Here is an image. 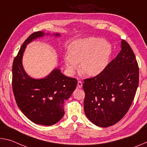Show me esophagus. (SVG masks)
Returning <instances> with one entry per match:
<instances>
[{
	"instance_id": "obj_1",
	"label": "esophagus",
	"mask_w": 147,
	"mask_h": 147,
	"mask_svg": "<svg viewBox=\"0 0 147 147\" xmlns=\"http://www.w3.org/2000/svg\"><path fill=\"white\" fill-rule=\"evenodd\" d=\"M77 88H82V82L81 81L78 82V84H77Z\"/></svg>"
}]
</instances>
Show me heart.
I'll list each match as a JSON object with an SVG mask.
<instances>
[{"label": "heart", "instance_id": "obj_1", "mask_svg": "<svg viewBox=\"0 0 147 147\" xmlns=\"http://www.w3.org/2000/svg\"><path fill=\"white\" fill-rule=\"evenodd\" d=\"M69 51L63 58L69 73L73 74L80 63V69L84 73L93 76L101 73L108 65L112 46L102 39L91 37L74 41Z\"/></svg>", "mask_w": 147, "mask_h": 147}]
</instances>
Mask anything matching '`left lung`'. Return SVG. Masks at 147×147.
<instances>
[{
    "mask_svg": "<svg viewBox=\"0 0 147 147\" xmlns=\"http://www.w3.org/2000/svg\"><path fill=\"white\" fill-rule=\"evenodd\" d=\"M84 82L89 120L100 127L118 123L130 108L139 84L138 64L127 42L121 41L120 53L101 73Z\"/></svg>",
    "mask_w": 147,
    "mask_h": 147,
    "instance_id": "8db88e82",
    "label": "left lung"
}]
</instances>
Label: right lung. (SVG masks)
<instances>
[{
	"instance_id": "add662e5",
	"label": "right lung",
	"mask_w": 147,
	"mask_h": 147,
	"mask_svg": "<svg viewBox=\"0 0 147 147\" xmlns=\"http://www.w3.org/2000/svg\"><path fill=\"white\" fill-rule=\"evenodd\" d=\"M45 35L49 34L34 32L21 46L12 67V88L17 106L27 118L34 123L51 126L63 117L64 102L75 90L77 80L65 76L58 68L41 79L26 74L22 63L26 45ZM53 35L60 36L58 33Z\"/></svg>"
}]
</instances>
